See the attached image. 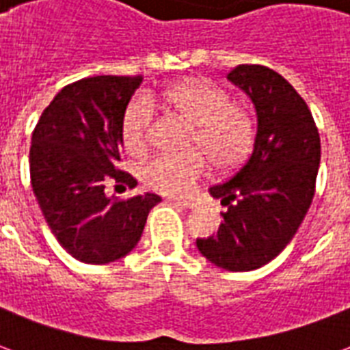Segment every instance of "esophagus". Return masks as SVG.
Wrapping results in <instances>:
<instances>
[{
    "instance_id": "obj_1",
    "label": "esophagus",
    "mask_w": 350,
    "mask_h": 350,
    "mask_svg": "<svg viewBox=\"0 0 350 350\" xmlns=\"http://www.w3.org/2000/svg\"><path fill=\"white\" fill-rule=\"evenodd\" d=\"M174 204L181 205V207H185V209H196L198 204L196 202H191V200H174Z\"/></svg>"
}]
</instances>
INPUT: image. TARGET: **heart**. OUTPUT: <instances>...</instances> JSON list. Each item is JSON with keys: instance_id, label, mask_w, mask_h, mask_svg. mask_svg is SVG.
Instances as JSON below:
<instances>
[{"instance_id": "heart-1", "label": "heart", "mask_w": 350, "mask_h": 350, "mask_svg": "<svg viewBox=\"0 0 350 350\" xmlns=\"http://www.w3.org/2000/svg\"><path fill=\"white\" fill-rule=\"evenodd\" d=\"M150 103H157L172 116L193 126L187 143L191 154L180 157L161 156L143 169L148 187L170 196L187 194L196 180L209 170V159L220 170L237 169L246 161L255 141L252 113L231 104L222 88L205 80H185L169 88L159 97L148 95L128 104L122 116V143L130 154L139 156L148 146L152 126Z\"/></svg>"}]
</instances>
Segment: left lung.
Returning <instances> with one entry per match:
<instances>
[{"label":"left lung","mask_w":350,"mask_h":350,"mask_svg":"<svg viewBox=\"0 0 350 350\" xmlns=\"http://www.w3.org/2000/svg\"><path fill=\"white\" fill-rule=\"evenodd\" d=\"M228 79L252 98L257 133L252 156L228 181L209 189L226 205L217 234L198 252L228 271L257 270L286 247L314 198L321 143L306 103L264 66H237Z\"/></svg>","instance_id":"obj_1"}]
</instances>
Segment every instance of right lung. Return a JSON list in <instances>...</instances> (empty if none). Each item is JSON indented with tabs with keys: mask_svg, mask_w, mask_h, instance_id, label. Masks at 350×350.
I'll return each mask as SVG.
<instances>
[{
	"mask_svg": "<svg viewBox=\"0 0 350 350\" xmlns=\"http://www.w3.org/2000/svg\"><path fill=\"white\" fill-rule=\"evenodd\" d=\"M143 77L100 75L57 93L33 132L31 185L45 222L60 246L86 264H110L137 246L157 194L128 200L104 187L137 185L117 169L122 156V116Z\"/></svg>",
	"mask_w": 350,
	"mask_h": 350,
	"instance_id": "right-lung-1",
	"label": "right lung"
}]
</instances>
